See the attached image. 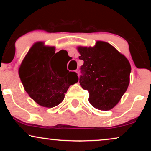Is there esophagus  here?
<instances>
[{"mask_svg": "<svg viewBox=\"0 0 151 151\" xmlns=\"http://www.w3.org/2000/svg\"><path fill=\"white\" fill-rule=\"evenodd\" d=\"M76 72L78 74V75H79V73H80V69H77L76 70Z\"/></svg>", "mask_w": 151, "mask_h": 151, "instance_id": "obj_1", "label": "esophagus"}]
</instances>
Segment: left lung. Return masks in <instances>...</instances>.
<instances>
[{
    "label": "left lung",
    "mask_w": 151,
    "mask_h": 151,
    "mask_svg": "<svg viewBox=\"0 0 151 151\" xmlns=\"http://www.w3.org/2000/svg\"><path fill=\"white\" fill-rule=\"evenodd\" d=\"M80 84L89 93L88 101L96 109L109 111L116 105L129 84L131 67L129 60L112 45L98 41L94 47H79Z\"/></svg>",
    "instance_id": "left-lung-1"
}]
</instances>
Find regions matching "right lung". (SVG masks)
Returning a JSON list of instances; mask_svg holds the SVG:
<instances>
[{
  "label": "right lung",
  "instance_id": "right-lung-1",
  "mask_svg": "<svg viewBox=\"0 0 151 151\" xmlns=\"http://www.w3.org/2000/svg\"><path fill=\"white\" fill-rule=\"evenodd\" d=\"M63 52V55L68 56L67 51ZM57 53L55 47L37 42L28 51L18 71L29 96L39 105L48 108L60 104L70 85L78 81L76 72L62 71L63 65L55 56Z\"/></svg>",
  "mask_w": 151,
  "mask_h": 151
}]
</instances>
